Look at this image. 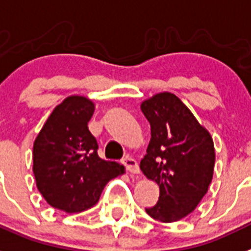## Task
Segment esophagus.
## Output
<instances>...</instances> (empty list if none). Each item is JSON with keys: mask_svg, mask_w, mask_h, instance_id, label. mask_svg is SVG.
I'll return each instance as SVG.
<instances>
[{"mask_svg": "<svg viewBox=\"0 0 251 251\" xmlns=\"http://www.w3.org/2000/svg\"><path fill=\"white\" fill-rule=\"evenodd\" d=\"M122 164L126 167V169H127L129 173H132V175H137V173H140V167H138L137 161L134 160V159L129 158V156H127V158H124L123 160H122Z\"/></svg>", "mask_w": 251, "mask_h": 251, "instance_id": "obj_1", "label": "esophagus"}]
</instances>
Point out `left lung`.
Here are the masks:
<instances>
[{"label":"left lung","instance_id":"8db88e82","mask_svg":"<svg viewBox=\"0 0 251 251\" xmlns=\"http://www.w3.org/2000/svg\"><path fill=\"white\" fill-rule=\"evenodd\" d=\"M141 110L151 127L141 171L160 188L158 202L146 213L160 222H177L194 212L208 191L214 171L213 140L173 93L155 95Z\"/></svg>","mask_w":251,"mask_h":251}]
</instances>
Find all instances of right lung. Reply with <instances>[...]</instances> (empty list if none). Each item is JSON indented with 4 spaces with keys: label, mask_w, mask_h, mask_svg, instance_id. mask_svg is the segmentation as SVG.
Wrapping results in <instances>:
<instances>
[{
    "label": "right lung",
    "mask_w": 251,
    "mask_h": 251,
    "mask_svg": "<svg viewBox=\"0 0 251 251\" xmlns=\"http://www.w3.org/2000/svg\"><path fill=\"white\" fill-rule=\"evenodd\" d=\"M93 110L86 97H68L53 109L33 146L37 187L51 206L66 213L93 206L107 182L123 172V165L97 154L87 126Z\"/></svg>",
    "instance_id": "1"
}]
</instances>
